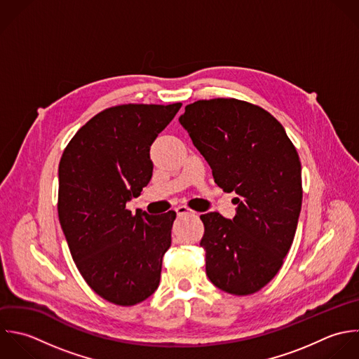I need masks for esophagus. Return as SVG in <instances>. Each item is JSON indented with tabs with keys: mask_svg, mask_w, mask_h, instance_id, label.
Wrapping results in <instances>:
<instances>
[{
	"mask_svg": "<svg viewBox=\"0 0 359 359\" xmlns=\"http://www.w3.org/2000/svg\"><path fill=\"white\" fill-rule=\"evenodd\" d=\"M176 212H177L179 217H182V215H194V214H196L193 210L187 208L186 205H179V207L176 208Z\"/></svg>",
	"mask_w": 359,
	"mask_h": 359,
	"instance_id": "1",
	"label": "esophagus"
}]
</instances>
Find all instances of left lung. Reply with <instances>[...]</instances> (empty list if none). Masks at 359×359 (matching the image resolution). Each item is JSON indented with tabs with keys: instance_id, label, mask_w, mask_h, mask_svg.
<instances>
[{
	"instance_id": "left-lung-1",
	"label": "left lung",
	"mask_w": 359,
	"mask_h": 359,
	"mask_svg": "<svg viewBox=\"0 0 359 359\" xmlns=\"http://www.w3.org/2000/svg\"><path fill=\"white\" fill-rule=\"evenodd\" d=\"M179 123L215 183L238 194L232 219L200 217L207 276L224 292L255 294L277 276L294 242L302 205L298 152L277 118L238 99L197 100Z\"/></svg>"
}]
</instances>
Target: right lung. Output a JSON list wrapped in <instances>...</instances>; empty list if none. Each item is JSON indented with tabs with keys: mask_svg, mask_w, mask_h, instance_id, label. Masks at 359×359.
<instances>
[{
	"mask_svg": "<svg viewBox=\"0 0 359 359\" xmlns=\"http://www.w3.org/2000/svg\"><path fill=\"white\" fill-rule=\"evenodd\" d=\"M182 103L121 104L92 117L58 165V218L71 256L103 299L131 306L161 281L175 211L133 215L126 204L152 177L151 145Z\"/></svg>",
	"mask_w": 359,
	"mask_h": 359,
	"instance_id": "right-lung-1",
	"label": "right lung"
}]
</instances>
